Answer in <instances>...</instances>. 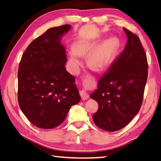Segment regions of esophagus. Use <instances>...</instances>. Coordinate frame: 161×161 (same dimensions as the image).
<instances>
[{"instance_id":"esophagus-1","label":"esophagus","mask_w":161,"mask_h":161,"mask_svg":"<svg viewBox=\"0 0 161 161\" xmlns=\"http://www.w3.org/2000/svg\"><path fill=\"white\" fill-rule=\"evenodd\" d=\"M80 97L81 99L83 100H86L88 98H89V95L86 92V91L83 90L80 92Z\"/></svg>"}]
</instances>
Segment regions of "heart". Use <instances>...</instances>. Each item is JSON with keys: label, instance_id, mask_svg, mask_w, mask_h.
I'll return each instance as SVG.
<instances>
[{"label": "heart", "instance_id": "b5f03b06", "mask_svg": "<svg viewBox=\"0 0 161 161\" xmlns=\"http://www.w3.org/2000/svg\"><path fill=\"white\" fill-rule=\"evenodd\" d=\"M97 42L80 40L76 42L69 52V62L72 71H78L81 64V56L88 55L87 62L94 69H106L113 62L119 48V42L114 37H110L96 47Z\"/></svg>", "mask_w": 161, "mask_h": 161}]
</instances>
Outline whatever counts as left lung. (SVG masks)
<instances>
[{"mask_svg": "<svg viewBox=\"0 0 161 161\" xmlns=\"http://www.w3.org/2000/svg\"><path fill=\"white\" fill-rule=\"evenodd\" d=\"M123 30L127 36L125 48L90 95L99 104L92 116L95 124L109 132L122 129L139 112L148 76L147 55L138 36Z\"/></svg>", "mask_w": 161, "mask_h": 161, "instance_id": "obj_1", "label": "left lung"}]
</instances>
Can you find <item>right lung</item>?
Listing matches in <instances>:
<instances>
[{
	"instance_id": "1",
	"label": "right lung",
	"mask_w": 161,
	"mask_h": 161,
	"mask_svg": "<svg viewBox=\"0 0 161 161\" xmlns=\"http://www.w3.org/2000/svg\"><path fill=\"white\" fill-rule=\"evenodd\" d=\"M68 24L48 29L28 45L19 62L18 101L35 126L44 129L64 122L80 97L75 78L65 69L67 55L60 44Z\"/></svg>"
}]
</instances>
